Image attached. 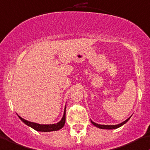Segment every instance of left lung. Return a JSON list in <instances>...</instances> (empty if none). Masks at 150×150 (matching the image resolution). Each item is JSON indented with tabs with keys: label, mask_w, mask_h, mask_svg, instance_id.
I'll list each match as a JSON object with an SVG mask.
<instances>
[{
	"label": "left lung",
	"mask_w": 150,
	"mask_h": 150,
	"mask_svg": "<svg viewBox=\"0 0 150 150\" xmlns=\"http://www.w3.org/2000/svg\"><path fill=\"white\" fill-rule=\"evenodd\" d=\"M130 118L131 117H129V119H127V120L124 121V122L121 123V124H117V125H100V124H96V123L93 122L92 121H91V123H92V124H93L95 127H98V128L103 129H117V128H119V127H121L122 125H124L125 123H127V121H129V119H130Z\"/></svg>",
	"instance_id": "obj_1"
}]
</instances>
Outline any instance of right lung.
<instances>
[{
	"mask_svg": "<svg viewBox=\"0 0 150 150\" xmlns=\"http://www.w3.org/2000/svg\"><path fill=\"white\" fill-rule=\"evenodd\" d=\"M18 117L20 118V119L23 121L24 124H26V125L29 126L31 128H33L35 130L39 131V132H52V131H57L59 129H62L64 126L65 124V109L64 111V115L62 116V119L59 122H58L57 124H47V125H44V124H39L37 123H33L28 121L25 119H22L21 117H20L18 116Z\"/></svg>",
	"mask_w": 150,
	"mask_h": 150,
	"instance_id": "add662e5",
	"label": "right lung"
}]
</instances>
